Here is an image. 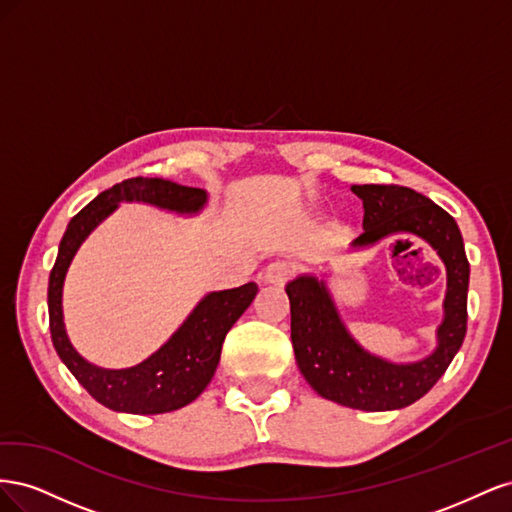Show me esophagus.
I'll return each instance as SVG.
<instances>
[{
    "label": "esophagus",
    "mask_w": 512,
    "mask_h": 512,
    "mask_svg": "<svg viewBox=\"0 0 512 512\" xmlns=\"http://www.w3.org/2000/svg\"><path fill=\"white\" fill-rule=\"evenodd\" d=\"M292 275L290 265L286 262H271V265L265 269V275H262V282L267 286H275V288H282Z\"/></svg>",
    "instance_id": "34e87169"
}]
</instances>
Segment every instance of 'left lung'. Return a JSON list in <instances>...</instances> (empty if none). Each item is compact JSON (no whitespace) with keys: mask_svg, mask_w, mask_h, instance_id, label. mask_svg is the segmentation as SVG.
I'll return each mask as SVG.
<instances>
[{"mask_svg":"<svg viewBox=\"0 0 512 512\" xmlns=\"http://www.w3.org/2000/svg\"><path fill=\"white\" fill-rule=\"evenodd\" d=\"M363 200V228L346 254H359L384 239L410 235L425 241L442 260L446 292L436 346L416 361H391L356 339L329 288V273H301L286 284L290 337L307 384L339 406L386 412L421 399L451 365L466 337L470 262L457 222L427 196L399 185H352Z\"/></svg>","mask_w":512,"mask_h":512,"instance_id":"left-lung-1","label":"left lung"}]
</instances>
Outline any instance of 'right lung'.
<instances>
[{"label":"right lung","mask_w":512,"mask_h":512,"mask_svg":"<svg viewBox=\"0 0 512 512\" xmlns=\"http://www.w3.org/2000/svg\"><path fill=\"white\" fill-rule=\"evenodd\" d=\"M121 203H143L183 218H196L209 205V192L160 177H134L98 194L83 211L76 213L61 237L49 277L53 346L70 374L108 410L126 414L173 412L192 404L207 389L218 369L226 333L250 307L258 286L250 282L239 288L207 292L179 324V329L138 365L106 369L89 363L72 346L66 331L64 282L79 247Z\"/></svg>","instance_id":"right-lung-1"}]
</instances>
